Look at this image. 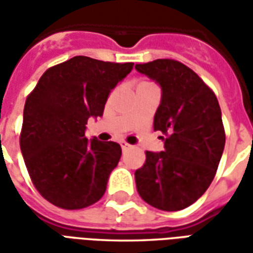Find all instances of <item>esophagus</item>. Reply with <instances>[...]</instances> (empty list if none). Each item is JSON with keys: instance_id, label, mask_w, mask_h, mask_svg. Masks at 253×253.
<instances>
[{"instance_id": "obj_1", "label": "esophagus", "mask_w": 253, "mask_h": 253, "mask_svg": "<svg viewBox=\"0 0 253 253\" xmlns=\"http://www.w3.org/2000/svg\"><path fill=\"white\" fill-rule=\"evenodd\" d=\"M121 146H122V149H123V150H126V149H130V148H131V145H130V143L125 142V141H122V142H121Z\"/></svg>"}]
</instances>
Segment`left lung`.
I'll return each instance as SVG.
<instances>
[{
	"label": "left lung",
	"instance_id": "1",
	"mask_svg": "<svg viewBox=\"0 0 253 253\" xmlns=\"http://www.w3.org/2000/svg\"><path fill=\"white\" fill-rule=\"evenodd\" d=\"M135 69L161 86L153 127L164 134V152H146L145 164L135 170L138 194L160 210H183L211 184L225 148L217 96L175 59L138 63Z\"/></svg>",
	"mask_w": 253,
	"mask_h": 253
}]
</instances>
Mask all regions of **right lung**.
Masks as SVG:
<instances>
[{
  "label": "right lung",
  "instance_id": "right-lung-1",
  "mask_svg": "<svg viewBox=\"0 0 253 253\" xmlns=\"http://www.w3.org/2000/svg\"><path fill=\"white\" fill-rule=\"evenodd\" d=\"M132 66L78 55L47 69L28 94L20 149L34 186L54 206L80 210L104 195L121 145L88 141L85 128Z\"/></svg>",
  "mask_w": 253,
  "mask_h": 253
}]
</instances>
